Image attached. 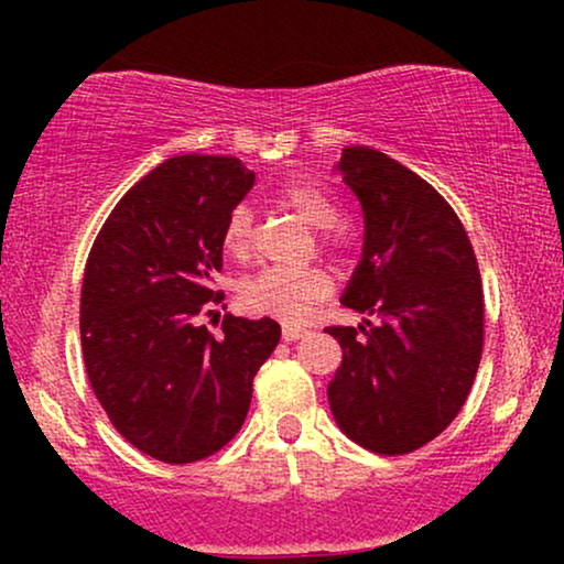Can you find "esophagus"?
I'll list each match as a JSON object with an SVG mask.
<instances>
[{
	"mask_svg": "<svg viewBox=\"0 0 564 564\" xmlns=\"http://www.w3.org/2000/svg\"><path fill=\"white\" fill-rule=\"evenodd\" d=\"M305 336H307V328H300V326H284L282 328L284 341H297V338H305Z\"/></svg>",
	"mask_w": 564,
	"mask_h": 564,
	"instance_id": "esophagus-1",
	"label": "esophagus"
}]
</instances>
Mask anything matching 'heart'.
<instances>
[{"label":"heart","instance_id":"b5f03b06","mask_svg":"<svg viewBox=\"0 0 564 564\" xmlns=\"http://www.w3.org/2000/svg\"><path fill=\"white\" fill-rule=\"evenodd\" d=\"M276 203L305 223L318 228V241L334 257H344L354 246L349 223L338 220V199L326 184L315 180H290L276 187ZM223 249L234 259H246L253 249V215L246 205H236L223 226ZM334 290L330 276L321 267L290 269L269 267L249 276L238 290L241 305L257 315L300 323L313 313Z\"/></svg>","mask_w":564,"mask_h":564}]
</instances>
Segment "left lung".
Returning <instances> with one entry per match:
<instances>
[{
	"mask_svg": "<svg viewBox=\"0 0 564 564\" xmlns=\"http://www.w3.org/2000/svg\"><path fill=\"white\" fill-rule=\"evenodd\" d=\"M338 169L365 210L341 303L380 321L326 328L344 349L328 403L346 436L395 457L465 405L482 357V280L465 226L426 180L369 145L344 149Z\"/></svg>",
	"mask_w": 564,
	"mask_h": 564,
	"instance_id": "left-lung-1",
	"label": "left lung"
}]
</instances>
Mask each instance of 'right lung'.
Here are the masks:
<instances>
[{
    "instance_id": "obj_1",
    "label": "right lung",
    "mask_w": 564,
    "mask_h": 564,
    "mask_svg": "<svg viewBox=\"0 0 564 564\" xmlns=\"http://www.w3.org/2000/svg\"><path fill=\"white\" fill-rule=\"evenodd\" d=\"M234 156L166 159L133 184L91 243L82 282L84 367L107 419L166 465L220 452L243 426L253 377L280 344L272 318L199 326L223 269V226L253 187Z\"/></svg>"
}]
</instances>
